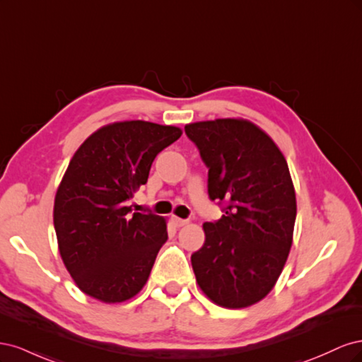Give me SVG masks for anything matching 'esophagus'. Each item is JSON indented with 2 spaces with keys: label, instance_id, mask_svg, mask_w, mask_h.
<instances>
[{
  "label": "esophagus",
  "instance_id": "obj_1",
  "mask_svg": "<svg viewBox=\"0 0 362 362\" xmlns=\"http://www.w3.org/2000/svg\"><path fill=\"white\" fill-rule=\"evenodd\" d=\"M172 223L177 228H180V226H184L185 223H187V221H185V218H180L177 216H172Z\"/></svg>",
  "mask_w": 362,
  "mask_h": 362
}]
</instances>
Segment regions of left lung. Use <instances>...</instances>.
<instances>
[{"instance_id": "left-lung-1", "label": "left lung", "mask_w": 362, "mask_h": 362, "mask_svg": "<svg viewBox=\"0 0 362 362\" xmlns=\"http://www.w3.org/2000/svg\"><path fill=\"white\" fill-rule=\"evenodd\" d=\"M208 168V196L223 216L205 222L192 255L196 281L214 303L245 308L266 298L293 242L296 194L288 164L264 131L245 119L189 124Z\"/></svg>"}]
</instances>
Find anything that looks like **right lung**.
<instances>
[{
	"mask_svg": "<svg viewBox=\"0 0 362 362\" xmlns=\"http://www.w3.org/2000/svg\"><path fill=\"white\" fill-rule=\"evenodd\" d=\"M177 127L125 120L103 127L75 152L54 201L62 259L78 288L105 303L146 284L168 240L161 216L127 202L146 184L152 161L178 140Z\"/></svg>",
	"mask_w": 362,
	"mask_h": 362,
	"instance_id": "1",
	"label": "right lung"
}]
</instances>
